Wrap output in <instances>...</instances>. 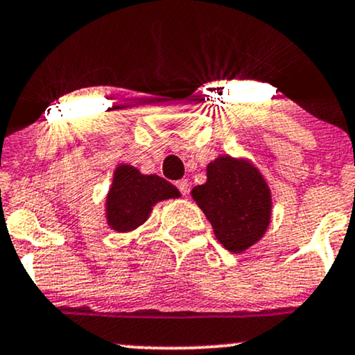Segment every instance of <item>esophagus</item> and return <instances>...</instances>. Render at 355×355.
<instances>
[{
    "label": "esophagus",
    "instance_id": "esophagus-1",
    "mask_svg": "<svg viewBox=\"0 0 355 355\" xmlns=\"http://www.w3.org/2000/svg\"><path fill=\"white\" fill-rule=\"evenodd\" d=\"M175 185H177V189L180 190L182 196H187V193H189V182H187L185 178H182V180H178Z\"/></svg>",
    "mask_w": 355,
    "mask_h": 355
}]
</instances>
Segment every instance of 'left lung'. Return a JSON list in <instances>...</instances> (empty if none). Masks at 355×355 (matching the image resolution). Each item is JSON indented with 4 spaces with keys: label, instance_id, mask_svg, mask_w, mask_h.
<instances>
[{
    "label": "left lung",
    "instance_id": "left-lung-1",
    "mask_svg": "<svg viewBox=\"0 0 355 355\" xmlns=\"http://www.w3.org/2000/svg\"><path fill=\"white\" fill-rule=\"evenodd\" d=\"M193 200L212 224L217 241L231 252L256 244L271 220V192L248 159L219 157L207 165V182L193 187Z\"/></svg>",
    "mask_w": 355,
    "mask_h": 355
}]
</instances>
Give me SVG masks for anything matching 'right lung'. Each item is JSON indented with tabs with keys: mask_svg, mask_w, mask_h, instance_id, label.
<instances>
[{
	"mask_svg": "<svg viewBox=\"0 0 355 355\" xmlns=\"http://www.w3.org/2000/svg\"><path fill=\"white\" fill-rule=\"evenodd\" d=\"M180 197L177 187L158 175H143L131 165H119L106 198L109 227L128 232L148 219L159 200Z\"/></svg>",
	"mask_w": 355,
	"mask_h": 355,
	"instance_id": "obj_1",
	"label": "right lung"
}]
</instances>
